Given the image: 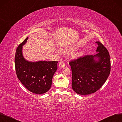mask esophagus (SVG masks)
Returning <instances> with one entry per match:
<instances>
[{
  "label": "esophagus",
  "mask_w": 122,
  "mask_h": 122,
  "mask_svg": "<svg viewBox=\"0 0 122 122\" xmlns=\"http://www.w3.org/2000/svg\"><path fill=\"white\" fill-rule=\"evenodd\" d=\"M66 65V64H65V62L64 61H61L60 63H59V66L60 67H64Z\"/></svg>",
  "instance_id": "obj_1"
}]
</instances>
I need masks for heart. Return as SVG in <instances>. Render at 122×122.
<instances>
[{"instance_id":"b5f03b06","label":"heart","mask_w":122,"mask_h":122,"mask_svg":"<svg viewBox=\"0 0 122 122\" xmlns=\"http://www.w3.org/2000/svg\"><path fill=\"white\" fill-rule=\"evenodd\" d=\"M81 52H77L76 53V56H80L81 55Z\"/></svg>"}]
</instances>
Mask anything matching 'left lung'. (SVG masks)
<instances>
[{
    "mask_svg": "<svg viewBox=\"0 0 122 122\" xmlns=\"http://www.w3.org/2000/svg\"><path fill=\"white\" fill-rule=\"evenodd\" d=\"M97 54L86 55L71 61L72 88L76 93L89 95L99 90L110 74L111 61L107 48L100 41Z\"/></svg>",
    "mask_w": 122,
    "mask_h": 122,
    "instance_id": "left-lung-1",
    "label": "left lung"
}]
</instances>
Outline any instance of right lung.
<instances>
[{"label":"right lung","mask_w":122,"mask_h":122,"mask_svg":"<svg viewBox=\"0 0 122 122\" xmlns=\"http://www.w3.org/2000/svg\"><path fill=\"white\" fill-rule=\"evenodd\" d=\"M28 37L17 47L15 56V67L18 79L30 92L44 94L51 86L53 75L57 69L58 61H28L22 55V46Z\"/></svg>","instance_id":"1"}]
</instances>
